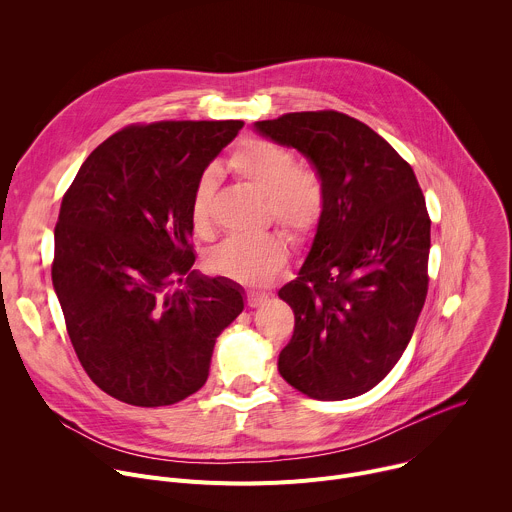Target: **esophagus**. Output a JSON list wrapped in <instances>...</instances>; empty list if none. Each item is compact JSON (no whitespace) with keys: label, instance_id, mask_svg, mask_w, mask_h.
<instances>
[{"label":"esophagus","instance_id":"esophagus-1","mask_svg":"<svg viewBox=\"0 0 512 512\" xmlns=\"http://www.w3.org/2000/svg\"><path fill=\"white\" fill-rule=\"evenodd\" d=\"M267 294L265 291H249L247 294V306L249 308H259V306H263L265 302H267Z\"/></svg>","mask_w":512,"mask_h":512}]
</instances>
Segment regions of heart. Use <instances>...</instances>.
<instances>
[{
    "mask_svg": "<svg viewBox=\"0 0 512 512\" xmlns=\"http://www.w3.org/2000/svg\"><path fill=\"white\" fill-rule=\"evenodd\" d=\"M229 170L267 200L269 216L291 239L308 235L322 212V186L314 172L296 166L283 145L267 139L241 141L227 162ZM214 176L204 174L192 194L190 221L196 235L210 231V202ZM208 269L247 285L269 281L285 263V245L275 235L233 237L214 247Z\"/></svg>",
    "mask_w": 512,
    "mask_h": 512,
    "instance_id": "1",
    "label": "heart"
}]
</instances>
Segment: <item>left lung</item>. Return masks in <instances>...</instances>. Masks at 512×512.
<instances>
[{"instance_id":"8db88e82","label":"left lung","mask_w":512,"mask_h":512,"mask_svg":"<svg viewBox=\"0 0 512 512\" xmlns=\"http://www.w3.org/2000/svg\"><path fill=\"white\" fill-rule=\"evenodd\" d=\"M253 129L308 158L322 186L312 247L279 289L296 316L279 375L318 401L358 397L391 373L423 308L425 198L391 145L344 113H287Z\"/></svg>"}]
</instances>
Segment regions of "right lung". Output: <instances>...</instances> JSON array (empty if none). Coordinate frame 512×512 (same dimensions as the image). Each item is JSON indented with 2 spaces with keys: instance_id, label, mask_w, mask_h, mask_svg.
<instances>
[{
  "instance_id": "add662e5",
  "label": "right lung",
  "mask_w": 512,
  "mask_h": 512,
  "mask_svg": "<svg viewBox=\"0 0 512 512\" xmlns=\"http://www.w3.org/2000/svg\"><path fill=\"white\" fill-rule=\"evenodd\" d=\"M241 127H127L85 160L62 198L52 285L83 369L123 403L160 407L196 393L216 338L245 308L241 285L192 269L190 245L194 188Z\"/></svg>"
}]
</instances>
